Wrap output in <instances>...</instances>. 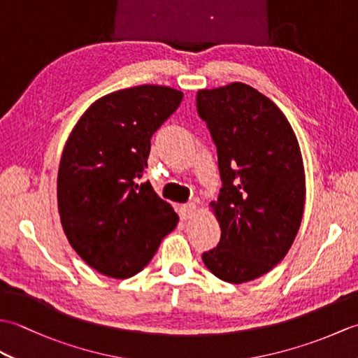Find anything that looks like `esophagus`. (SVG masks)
Wrapping results in <instances>:
<instances>
[{
  "label": "esophagus",
  "instance_id": "esophagus-1",
  "mask_svg": "<svg viewBox=\"0 0 358 358\" xmlns=\"http://www.w3.org/2000/svg\"><path fill=\"white\" fill-rule=\"evenodd\" d=\"M195 214H196V206L194 203H187V204H183V206H180V217L183 220L192 218Z\"/></svg>",
  "mask_w": 358,
  "mask_h": 358
}]
</instances>
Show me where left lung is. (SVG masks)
I'll use <instances>...</instances> for the list:
<instances>
[{"mask_svg":"<svg viewBox=\"0 0 358 358\" xmlns=\"http://www.w3.org/2000/svg\"><path fill=\"white\" fill-rule=\"evenodd\" d=\"M196 109L223 181L209 204L222 237L203 262L220 280L246 283L275 268L299 234L306 200L299 140L275 103L245 83L199 90Z\"/></svg>","mask_w":358,"mask_h":358,"instance_id":"1","label":"left lung"}]
</instances>
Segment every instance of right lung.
<instances>
[{"label":"right lung","instance_id":"1","mask_svg":"<svg viewBox=\"0 0 358 358\" xmlns=\"http://www.w3.org/2000/svg\"><path fill=\"white\" fill-rule=\"evenodd\" d=\"M183 92L143 85L98 98L67 138L57 199L71 246L90 268L124 280L138 273L178 215L146 181L150 138Z\"/></svg>","mask_w":358,"mask_h":358}]
</instances>
